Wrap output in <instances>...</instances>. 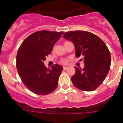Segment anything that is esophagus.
Masks as SVG:
<instances>
[{
  "instance_id": "34e87169",
  "label": "esophagus",
  "mask_w": 123,
  "mask_h": 123,
  "mask_svg": "<svg viewBox=\"0 0 123 123\" xmlns=\"http://www.w3.org/2000/svg\"><path fill=\"white\" fill-rule=\"evenodd\" d=\"M68 67H63V69L64 70H67V69H68Z\"/></svg>"
}]
</instances>
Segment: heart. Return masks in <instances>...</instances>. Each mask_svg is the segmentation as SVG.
I'll return each mask as SVG.
<instances>
[{"mask_svg": "<svg viewBox=\"0 0 123 123\" xmlns=\"http://www.w3.org/2000/svg\"><path fill=\"white\" fill-rule=\"evenodd\" d=\"M62 63H64V64H66L67 63V60L65 59L62 60Z\"/></svg>", "mask_w": 123, "mask_h": 123, "instance_id": "1", "label": "heart"}]
</instances>
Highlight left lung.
Wrapping results in <instances>:
<instances>
[{
    "instance_id": "obj_1",
    "label": "left lung",
    "mask_w": 123,
    "mask_h": 123,
    "mask_svg": "<svg viewBox=\"0 0 123 123\" xmlns=\"http://www.w3.org/2000/svg\"><path fill=\"white\" fill-rule=\"evenodd\" d=\"M63 37L73 43L76 57L84 56V67H74L76 73L71 77L73 84L81 91H94L109 72L111 55L108 47L98 36L87 31L66 32Z\"/></svg>"
}]
</instances>
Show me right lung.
Segmentation results:
<instances>
[{"label":"right lung","instance_id":"right-lung-1","mask_svg":"<svg viewBox=\"0 0 123 123\" xmlns=\"http://www.w3.org/2000/svg\"><path fill=\"white\" fill-rule=\"evenodd\" d=\"M63 33L37 31L25 39L19 47L17 55V70L25 86L34 94L47 95L57 87L63 68L55 64L49 69L45 67L44 62Z\"/></svg>","mask_w":123,"mask_h":123}]
</instances>
